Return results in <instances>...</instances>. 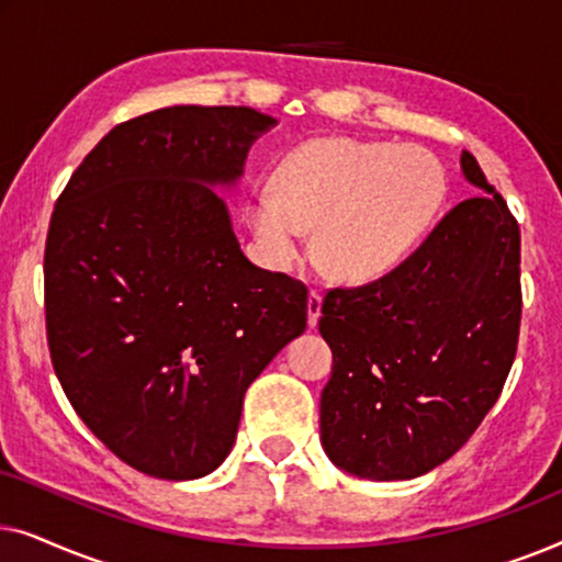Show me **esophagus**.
<instances>
[{"label": "esophagus", "instance_id": "obj_1", "mask_svg": "<svg viewBox=\"0 0 562 562\" xmlns=\"http://www.w3.org/2000/svg\"><path fill=\"white\" fill-rule=\"evenodd\" d=\"M319 314H322V294L319 289H312L310 299H306V317H310V327L317 325Z\"/></svg>", "mask_w": 562, "mask_h": 562}]
</instances>
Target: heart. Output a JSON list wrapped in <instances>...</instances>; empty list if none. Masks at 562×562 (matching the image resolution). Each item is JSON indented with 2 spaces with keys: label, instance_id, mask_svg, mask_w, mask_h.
Masks as SVG:
<instances>
[{
  "label": "heart",
  "instance_id": "1",
  "mask_svg": "<svg viewBox=\"0 0 562 562\" xmlns=\"http://www.w3.org/2000/svg\"><path fill=\"white\" fill-rule=\"evenodd\" d=\"M448 194L440 158L422 145L314 137L291 148L273 181L250 191L248 220L266 256L294 266L306 229L314 250L342 281L394 271L425 240Z\"/></svg>",
  "mask_w": 562,
  "mask_h": 562
}]
</instances>
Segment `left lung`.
I'll return each mask as SVG.
<instances>
[{
	"label": "left lung",
	"instance_id": "8db88e82",
	"mask_svg": "<svg viewBox=\"0 0 562 562\" xmlns=\"http://www.w3.org/2000/svg\"><path fill=\"white\" fill-rule=\"evenodd\" d=\"M460 168L481 194L383 279L322 302V448L358 479L409 481L456 456L517 356L519 225L468 150Z\"/></svg>",
	"mask_w": 562,
	"mask_h": 562
}]
</instances>
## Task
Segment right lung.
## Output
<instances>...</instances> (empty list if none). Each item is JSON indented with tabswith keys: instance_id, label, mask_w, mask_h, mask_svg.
Masks as SVG:
<instances>
[{
	"instance_id": "1",
	"label": "right lung",
	"mask_w": 562,
	"mask_h": 562,
	"mask_svg": "<svg viewBox=\"0 0 562 562\" xmlns=\"http://www.w3.org/2000/svg\"><path fill=\"white\" fill-rule=\"evenodd\" d=\"M273 125L250 106L194 104L127 120L53 210V368L83 425L153 479L222 465L245 391L306 329L304 283L250 263L214 194Z\"/></svg>"
}]
</instances>
